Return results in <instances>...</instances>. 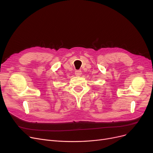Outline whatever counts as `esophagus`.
<instances>
[{
  "instance_id": "1",
  "label": "esophagus",
  "mask_w": 153,
  "mask_h": 153,
  "mask_svg": "<svg viewBox=\"0 0 153 153\" xmlns=\"http://www.w3.org/2000/svg\"><path fill=\"white\" fill-rule=\"evenodd\" d=\"M75 73V75H76V76H80V75H81L82 71H81L80 70H76Z\"/></svg>"
}]
</instances>
